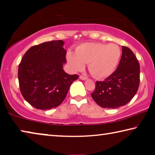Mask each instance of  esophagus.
<instances>
[{
	"instance_id": "obj_1",
	"label": "esophagus",
	"mask_w": 155,
	"mask_h": 155,
	"mask_svg": "<svg viewBox=\"0 0 155 155\" xmlns=\"http://www.w3.org/2000/svg\"><path fill=\"white\" fill-rule=\"evenodd\" d=\"M80 79L82 80H85L87 79V78L85 77V76H83V75H80Z\"/></svg>"
}]
</instances>
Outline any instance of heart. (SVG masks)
<instances>
[{"label":"heart","instance_id":"obj_1","mask_svg":"<svg viewBox=\"0 0 155 155\" xmlns=\"http://www.w3.org/2000/svg\"><path fill=\"white\" fill-rule=\"evenodd\" d=\"M121 51L118 45L84 43L77 47L75 54L67 53V59L74 71L82 70L88 63V69L95 78H103L112 73L118 65Z\"/></svg>","mask_w":155,"mask_h":155}]
</instances>
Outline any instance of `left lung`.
<instances>
[{"label":"left lung","mask_w":155,"mask_h":155,"mask_svg":"<svg viewBox=\"0 0 155 155\" xmlns=\"http://www.w3.org/2000/svg\"><path fill=\"white\" fill-rule=\"evenodd\" d=\"M139 82L138 59L129 48L123 46L116 70L104 81H97L91 97L102 108H118L133 98L139 89Z\"/></svg>","instance_id":"8db88e82"}]
</instances>
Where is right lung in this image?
<instances>
[{
    "instance_id": "right-lung-1",
    "label": "right lung",
    "mask_w": 155,
    "mask_h": 155,
    "mask_svg": "<svg viewBox=\"0 0 155 155\" xmlns=\"http://www.w3.org/2000/svg\"><path fill=\"white\" fill-rule=\"evenodd\" d=\"M63 45L61 40H54L31 47L18 65L21 93L35 108L46 110L58 107L79 78L63 70L66 62Z\"/></svg>"
}]
</instances>
